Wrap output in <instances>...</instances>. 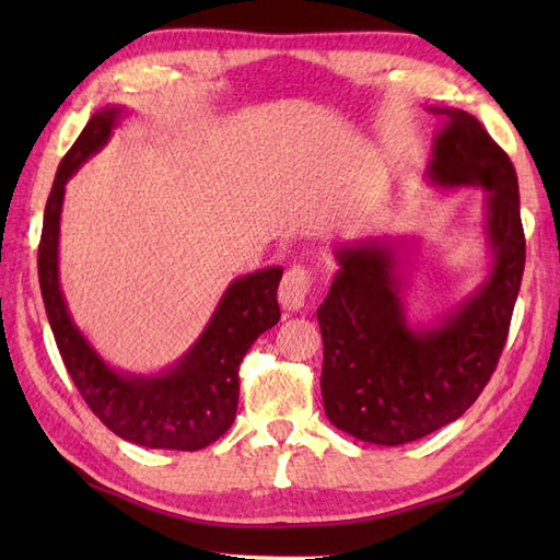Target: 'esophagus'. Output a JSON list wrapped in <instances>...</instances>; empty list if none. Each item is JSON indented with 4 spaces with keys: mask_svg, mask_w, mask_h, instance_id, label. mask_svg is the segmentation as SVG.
<instances>
[{
    "mask_svg": "<svg viewBox=\"0 0 560 560\" xmlns=\"http://www.w3.org/2000/svg\"><path fill=\"white\" fill-rule=\"evenodd\" d=\"M311 291H313L311 273H307V269L303 267H293L283 273V279L279 283V303L283 311L295 313L305 305V299Z\"/></svg>",
    "mask_w": 560,
    "mask_h": 560,
    "instance_id": "1",
    "label": "esophagus"
}]
</instances>
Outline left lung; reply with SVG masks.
I'll return each mask as SVG.
<instances>
[{"instance_id": "1", "label": "left lung", "mask_w": 560, "mask_h": 560, "mask_svg": "<svg viewBox=\"0 0 560 560\" xmlns=\"http://www.w3.org/2000/svg\"><path fill=\"white\" fill-rule=\"evenodd\" d=\"M443 115L428 183L483 189L489 277L433 325H411L404 307L399 247L363 241L335 249V273L317 307L323 331V401L339 431L373 445H404L467 411L505 347L525 271L517 173L477 117Z\"/></svg>"}]
</instances>
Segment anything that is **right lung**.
<instances>
[{"label": "right lung", "mask_w": 560, "mask_h": 560, "mask_svg": "<svg viewBox=\"0 0 560 560\" xmlns=\"http://www.w3.org/2000/svg\"><path fill=\"white\" fill-rule=\"evenodd\" d=\"M127 110L101 108L83 127L55 175L45 205L38 247L43 303L59 355L91 411L129 443L153 450L192 452L211 445L233 425L237 409V368L261 331L279 323L277 289L281 267L235 279L199 339L171 368L156 375L125 373L103 361L77 327L59 283V219L65 185L93 153H98Z\"/></svg>", "instance_id": "1"}]
</instances>
